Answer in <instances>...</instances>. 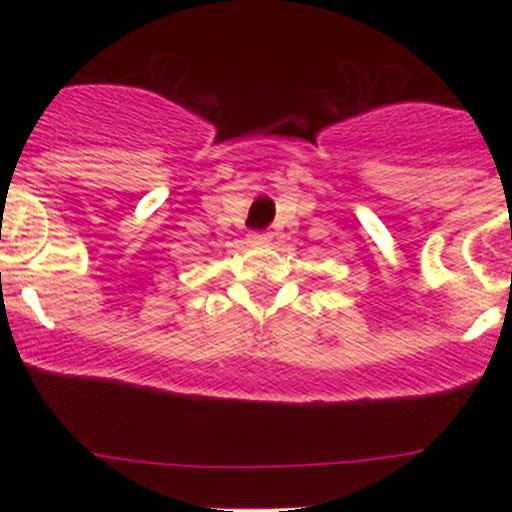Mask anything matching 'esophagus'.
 Returning a JSON list of instances; mask_svg holds the SVG:
<instances>
[{
	"label": "esophagus",
	"mask_w": 512,
	"mask_h": 512,
	"mask_svg": "<svg viewBox=\"0 0 512 512\" xmlns=\"http://www.w3.org/2000/svg\"><path fill=\"white\" fill-rule=\"evenodd\" d=\"M270 240H272L270 232H262V230L250 232V242H252V245H267V242H270Z\"/></svg>",
	"instance_id": "obj_1"
}]
</instances>
